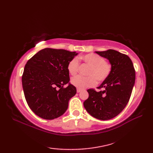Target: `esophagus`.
<instances>
[{
    "label": "esophagus",
    "mask_w": 153,
    "mask_h": 153,
    "mask_svg": "<svg viewBox=\"0 0 153 153\" xmlns=\"http://www.w3.org/2000/svg\"><path fill=\"white\" fill-rule=\"evenodd\" d=\"M82 91V89H77V93H80Z\"/></svg>",
    "instance_id": "esophagus-1"
}]
</instances>
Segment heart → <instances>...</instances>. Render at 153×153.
<instances>
[{
	"label": "heart",
	"mask_w": 153,
	"mask_h": 153,
	"mask_svg": "<svg viewBox=\"0 0 153 153\" xmlns=\"http://www.w3.org/2000/svg\"><path fill=\"white\" fill-rule=\"evenodd\" d=\"M79 60L83 61L89 66L86 75L88 76L83 77L77 76L71 79V83L79 89H83L94 86L97 83L104 82L107 79L112 71V66L105 61V58L94 53H89L79 56ZM79 60L74 58L68 64V70L71 75L76 74L79 68Z\"/></svg>",
	"instance_id": "obj_1"
}]
</instances>
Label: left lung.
<instances>
[{
	"label": "left lung",
	"instance_id": "8db88e82",
	"mask_svg": "<svg viewBox=\"0 0 153 153\" xmlns=\"http://www.w3.org/2000/svg\"><path fill=\"white\" fill-rule=\"evenodd\" d=\"M95 53L109 60L112 71L98 87L103 91L87 90L89 97L83 106L94 118L107 120L118 116L128 104L135 84V71L132 61L126 54L112 49Z\"/></svg>",
	"mask_w": 153,
	"mask_h": 153
}]
</instances>
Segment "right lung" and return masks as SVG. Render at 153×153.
Wrapping results in <instances>:
<instances>
[{
	"instance_id": "add662e5",
	"label": "right lung",
	"mask_w": 153,
	"mask_h": 153,
	"mask_svg": "<svg viewBox=\"0 0 153 153\" xmlns=\"http://www.w3.org/2000/svg\"><path fill=\"white\" fill-rule=\"evenodd\" d=\"M76 52L46 48L39 51L25 64L22 87L28 106L35 114L53 120L64 114L68 102L76 94L69 82V62ZM68 83L66 88L64 85Z\"/></svg>"
}]
</instances>
